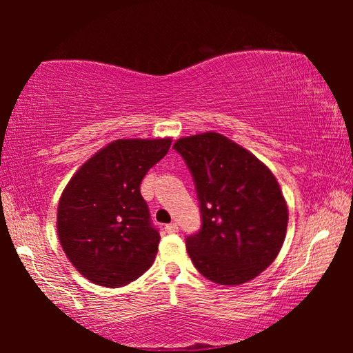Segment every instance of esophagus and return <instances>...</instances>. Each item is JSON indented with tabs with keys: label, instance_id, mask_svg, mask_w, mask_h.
<instances>
[{
	"label": "esophagus",
	"instance_id": "obj_1",
	"mask_svg": "<svg viewBox=\"0 0 353 353\" xmlns=\"http://www.w3.org/2000/svg\"><path fill=\"white\" fill-rule=\"evenodd\" d=\"M165 230L168 232V234H176V232H179V225L176 223H171L165 227Z\"/></svg>",
	"mask_w": 353,
	"mask_h": 353
}]
</instances>
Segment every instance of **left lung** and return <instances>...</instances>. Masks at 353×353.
Instances as JSON below:
<instances>
[{
    "mask_svg": "<svg viewBox=\"0 0 353 353\" xmlns=\"http://www.w3.org/2000/svg\"><path fill=\"white\" fill-rule=\"evenodd\" d=\"M199 199L201 229L187 236L191 261L219 285H240L276 260L288 207L272 172L255 155L216 132L177 140Z\"/></svg>",
    "mask_w": 353,
    "mask_h": 353,
    "instance_id": "obj_1",
    "label": "left lung"
}]
</instances>
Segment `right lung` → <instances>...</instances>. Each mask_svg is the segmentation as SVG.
I'll use <instances>...</instances> for the list:
<instances>
[{"instance_id": "right-lung-1", "label": "right lung", "mask_w": 353, "mask_h": 353, "mask_svg": "<svg viewBox=\"0 0 353 353\" xmlns=\"http://www.w3.org/2000/svg\"><path fill=\"white\" fill-rule=\"evenodd\" d=\"M171 139L117 140L71 177L59 201L62 249L83 277L107 288L139 279L155 260L160 235L140 183Z\"/></svg>"}]
</instances>
